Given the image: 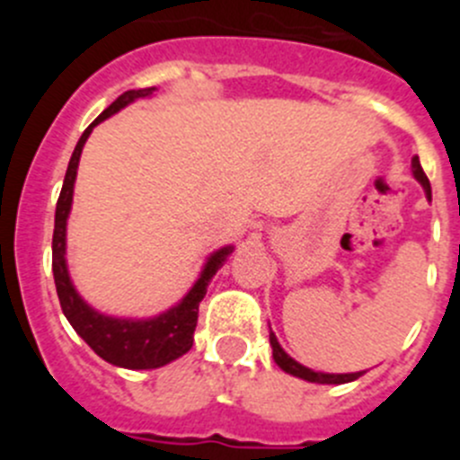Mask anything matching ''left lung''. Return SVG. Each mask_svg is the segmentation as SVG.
<instances>
[{"instance_id":"1","label":"left lung","mask_w":460,"mask_h":460,"mask_svg":"<svg viewBox=\"0 0 460 460\" xmlns=\"http://www.w3.org/2000/svg\"><path fill=\"white\" fill-rule=\"evenodd\" d=\"M412 174H414V180L424 186L426 198L430 200V184H429V177H426L424 170H421L420 156L412 158ZM270 345H271V355H274V361L279 364V368H283V371L290 373V376H295V377H302V380H306V382H318V385H345V382H352V380H357V377L364 376V371H357V373L313 371V368L304 367V364H299V361L292 359V357L288 355L283 348H280V343H279V339H276L274 332H270Z\"/></svg>"}]
</instances>
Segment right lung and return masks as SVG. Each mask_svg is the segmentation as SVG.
<instances>
[{
    "mask_svg": "<svg viewBox=\"0 0 460 460\" xmlns=\"http://www.w3.org/2000/svg\"><path fill=\"white\" fill-rule=\"evenodd\" d=\"M154 92H156V87L128 89V92L121 93L115 103H110L87 126V131L80 136L78 145L73 149L71 161H68L62 193H59V200H57L55 234H52V274H55L57 296H59L64 315L71 323V327L78 332L80 339L101 359H105L112 367L131 368V371L161 368L190 350L195 324H198V306L205 299L207 286L211 283L214 274L221 270L227 255L234 251V246H223V249L214 251L207 258L193 288L181 296V302L170 306L168 311L158 313L154 318H115V315L101 313L92 304L84 302L80 292L75 290V286H73L66 265V221L68 214H71L73 186H75V177H78V164L84 142L92 136L93 126H99L101 121L119 112L121 108H126L133 101L149 99Z\"/></svg>",
    "mask_w": 460,
    "mask_h": 460,
    "instance_id": "right-lung-1",
    "label": "right lung"
}]
</instances>
